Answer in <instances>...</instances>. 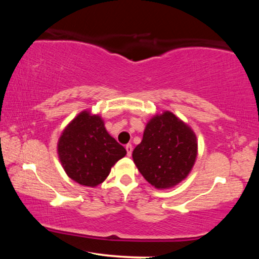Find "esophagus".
Wrapping results in <instances>:
<instances>
[{"mask_svg": "<svg viewBox=\"0 0 259 259\" xmlns=\"http://www.w3.org/2000/svg\"><path fill=\"white\" fill-rule=\"evenodd\" d=\"M125 150H126V155L130 156L131 153H133V145H131V144H126Z\"/></svg>", "mask_w": 259, "mask_h": 259, "instance_id": "obj_1", "label": "esophagus"}]
</instances>
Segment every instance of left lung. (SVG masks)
<instances>
[{"instance_id":"left-lung-1","label":"left lung","mask_w":259,"mask_h":259,"mask_svg":"<svg viewBox=\"0 0 259 259\" xmlns=\"http://www.w3.org/2000/svg\"><path fill=\"white\" fill-rule=\"evenodd\" d=\"M196 154L193 130L171 112H164L148 122L133 157L148 183L156 188H169L186 178Z\"/></svg>"}]
</instances>
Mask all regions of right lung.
Listing matches in <instances>:
<instances>
[{"instance_id": "obj_1", "label": "right lung", "mask_w": 259, "mask_h": 259, "mask_svg": "<svg viewBox=\"0 0 259 259\" xmlns=\"http://www.w3.org/2000/svg\"><path fill=\"white\" fill-rule=\"evenodd\" d=\"M58 154L69 178L95 187L106 179L112 166L126 151L108 135L102 117L84 111L63 131Z\"/></svg>"}]
</instances>
